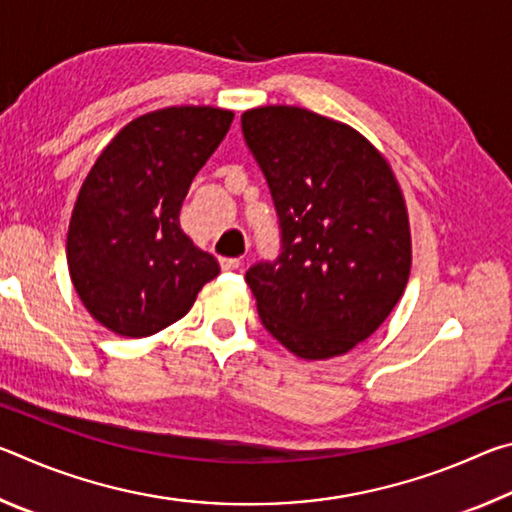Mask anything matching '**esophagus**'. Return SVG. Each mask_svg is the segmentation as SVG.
Here are the masks:
<instances>
[{
	"instance_id": "1",
	"label": "esophagus",
	"mask_w": 512,
	"mask_h": 512,
	"mask_svg": "<svg viewBox=\"0 0 512 512\" xmlns=\"http://www.w3.org/2000/svg\"><path fill=\"white\" fill-rule=\"evenodd\" d=\"M219 264L223 271H237V268L241 266V259L239 257H221Z\"/></svg>"
}]
</instances>
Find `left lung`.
Listing matches in <instances>:
<instances>
[{
    "label": "left lung",
    "instance_id": "8db88e82",
    "mask_svg": "<svg viewBox=\"0 0 512 512\" xmlns=\"http://www.w3.org/2000/svg\"><path fill=\"white\" fill-rule=\"evenodd\" d=\"M241 131L280 225V255L246 271L262 325L302 359L350 352L409 280L400 185L366 137L305 108L248 110Z\"/></svg>",
    "mask_w": 512,
    "mask_h": 512
}]
</instances>
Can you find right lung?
<instances>
[{
	"mask_svg": "<svg viewBox=\"0 0 512 512\" xmlns=\"http://www.w3.org/2000/svg\"><path fill=\"white\" fill-rule=\"evenodd\" d=\"M232 117L210 106L146 112L85 178L67 232L69 275L115 334L142 339L176 323L219 275V262L180 230V207Z\"/></svg>",
	"mask_w": 512,
	"mask_h": 512,
	"instance_id": "obj_1",
	"label": "right lung"
}]
</instances>
